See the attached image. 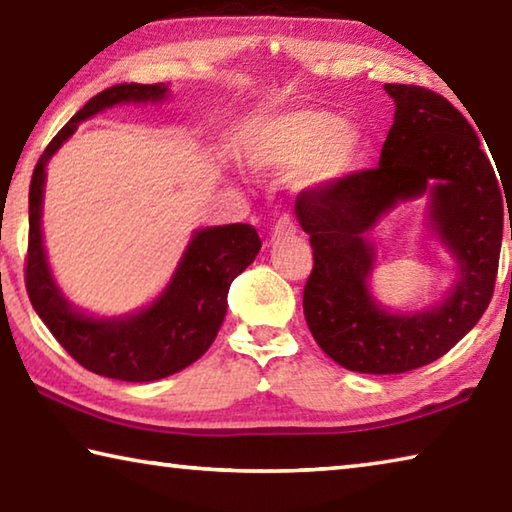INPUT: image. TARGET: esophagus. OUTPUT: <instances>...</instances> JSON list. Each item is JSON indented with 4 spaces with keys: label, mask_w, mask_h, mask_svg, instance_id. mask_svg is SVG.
<instances>
[{
    "label": "esophagus",
    "mask_w": 512,
    "mask_h": 512,
    "mask_svg": "<svg viewBox=\"0 0 512 512\" xmlns=\"http://www.w3.org/2000/svg\"><path fill=\"white\" fill-rule=\"evenodd\" d=\"M296 235V223H293L291 216H282L280 221L273 225L271 232V241H282V239H291Z\"/></svg>",
    "instance_id": "34e87169"
}]
</instances>
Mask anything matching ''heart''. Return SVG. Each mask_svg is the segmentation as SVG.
Here are the masks:
<instances>
[{
    "label": "heart",
    "mask_w": 512,
    "mask_h": 512,
    "mask_svg": "<svg viewBox=\"0 0 512 512\" xmlns=\"http://www.w3.org/2000/svg\"><path fill=\"white\" fill-rule=\"evenodd\" d=\"M363 135L350 121L318 108H291L259 117L246 140L257 171L302 167L309 185H334L359 167Z\"/></svg>",
    "instance_id": "heart-1"
}]
</instances>
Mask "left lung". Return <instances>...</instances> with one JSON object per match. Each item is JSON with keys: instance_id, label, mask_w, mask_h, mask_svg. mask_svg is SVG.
Here are the masks:
<instances>
[{"instance_id": "obj_1", "label": "left lung", "mask_w": 512, "mask_h": 512, "mask_svg": "<svg viewBox=\"0 0 512 512\" xmlns=\"http://www.w3.org/2000/svg\"><path fill=\"white\" fill-rule=\"evenodd\" d=\"M384 90L395 99V119L377 167L296 198L314 248L302 296L307 325L339 366L368 375L427 366L479 323L495 291L504 232L506 189L501 194L470 121L420 85L386 83ZM427 191L432 229L457 257L462 277L440 306L391 315L367 291L374 247L365 235L397 202Z\"/></svg>"}]
</instances>
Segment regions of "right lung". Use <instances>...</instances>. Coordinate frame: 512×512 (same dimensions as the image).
<instances>
[{
	"label": "right lung",
	"mask_w": 512,
	"mask_h": 512,
	"mask_svg": "<svg viewBox=\"0 0 512 512\" xmlns=\"http://www.w3.org/2000/svg\"><path fill=\"white\" fill-rule=\"evenodd\" d=\"M167 85L121 83L99 92L60 128L33 169L29 187V250L24 282L36 314L54 339L83 368L121 381H153L192 366L214 343L228 309L232 280L253 264L262 248L248 223L196 230L169 287L151 307L124 318H90L63 298L51 277L42 246V187L45 167L76 126L117 103L162 101Z\"/></svg>",
	"instance_id": "add662e5"
}]
</instances>
